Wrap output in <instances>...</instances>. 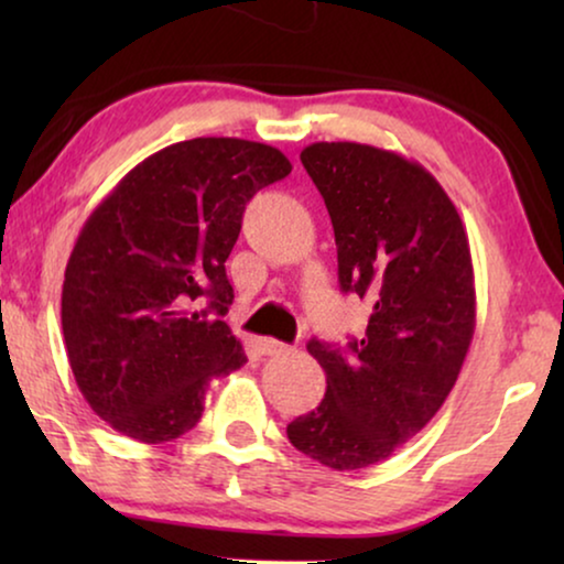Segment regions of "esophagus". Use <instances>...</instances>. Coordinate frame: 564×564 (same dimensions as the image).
Returning <instances> with one entry per match:
<instances>
[{
  "label": "esophagus",
  "mask_w": 564,
  "mask_h": 564,
  "mask_svg": "<svg viewBox=\"0 0 564 564\" xmlns=\"http://www.w3.org/2000/svg\"><path fill=\"white\" fill-rule=\"evenodd\" d=\"M257 346H259V351L264 354V357H276V354L290 351V346L282 344V341H276V338H259Z\"/></svg>",
  "instance_id": "esophagus-1"
}]
</instances>
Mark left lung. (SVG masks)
I'll use <instances>...</instances> for the list:
<instances>
[{"instance_id":"1","label":"left lung","mask_w":564,"mask_h":564,"mask_svg":"<svg viewBox=\"0 0 564 564\" xmlns=\"http://www.w3.org/2000/svg\"><path fill=\"white\" fill-rule=\"evenodd\" d=\"M334 223L341 292L372 307L346 349L311 338L326 395L288 438L330 469L388 459L444 405L475 334V274L457 207L415 161L365 143L300 153Z\"/></svg>"}]
</instances>
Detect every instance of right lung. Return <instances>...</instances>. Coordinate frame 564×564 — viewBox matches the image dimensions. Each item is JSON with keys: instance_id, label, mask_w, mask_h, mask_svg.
<instances>
[{"instance_id": "1", "label": "right lung", "mask_w": 564, "mask_h": 564, "mask_svg": "<svg viewBox=\"0 0 564 564\" xmlns=\"http://www.w3.org/2000/svg\"><path fill=\"white\" fill-rule=\"evenodd\" d=\"M290 172L267 143L192 138L130 169L84 223L61 326L82 395L115 431L143 444L187 434L210 380L246 365L223 321L226 259L246 203Z\"/></svg>"}]
</instances>
